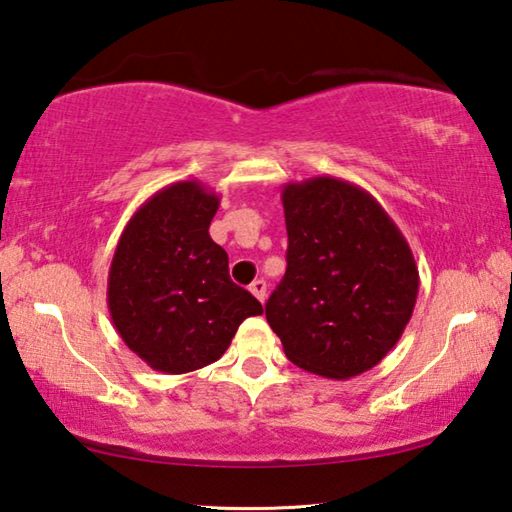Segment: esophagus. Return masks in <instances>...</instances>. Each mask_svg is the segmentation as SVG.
<instances>
[{
  "instance_id": "obj_1",
  "label": "esophagus",
  "mask_w": 512,
  "mask_h": 512,
  "mask_svg": "<svg viewBox=\"0 0 512 512\" xmlns=\"http://www.w3.org/2000/svg\"><path fill=\"white\" fill-rule=\"evenodd\" d=\"M250 293H253V296L259 302H264L266 300V282L264 280H255L253 284H250Z\"/></svg>"
}]
</instances>
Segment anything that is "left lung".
Returning <instances> with one entry per match:
<instances>
[{
    "instance_id": "obj_1",
    "label": "left lung",
    "mask_w": 512,
    "mask_h": 512,
    "mask_svg": "<svg viewBox=\"0 0 512 512\" xmlns=\"http://www.w3.org/2000/svg\"><path fill=\"white\" fill-rule=\"evenodd\" d=\"M287 273L266 320L298 368L350 379L386 357L409 325L420 275L409 244L359 185L316 176L282 189Z\"/></svg>"
}]
</instances>
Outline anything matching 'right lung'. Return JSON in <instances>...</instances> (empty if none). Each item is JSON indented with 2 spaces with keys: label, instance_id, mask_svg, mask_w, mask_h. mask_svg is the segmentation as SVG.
<instances>
[{
  "label": "right lung",
  "instance_id": "1",
  "mask_svg": "<svg viewBox=\"0 0 512 512\" xmlns=\"http://www.w3.org/2000/svg\"><path fill=\"white\" fill-rule=\"evenodd\" d=\"M219 203L198 180L164 187L131 216L112 255V325L146 366L167 375L210 366L248 316L264 314L230 280L228 253L207 232Z\"/></svg>",
  "mask_w": 512,
  "mask_h": 512
}]
</instances>
